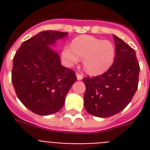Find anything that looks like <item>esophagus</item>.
<instances>
[{"mask_svg":"<svg viewBox=\"0 0 150 150\" xmlns=\"http://www.w3.org/2000/svg\"><path fill=\"white\" fill-rule=\"evenodd\" d=\"M76 77H77L78 80H82L83 79V76L82 75L79 74V73H76Z\"/></svg>","mask_w":150,"mask_h":150,"instance_id":"1","label":"esophagus"}]
</instances>
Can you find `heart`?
Segmentation results:
<instances>
[{
    "mask_svg": "<svg viewBox=\"0 0 150 150\" xmlns=\"http://www.w3.org/2000/svg\"><path fill=\"white\" fill-rule=\"evenodd\" d=\"M65 65L71 67L82 58L85 70L90 75H100L108 70L115 58V47L109 40L82 35L73 40L71 47L66 46L61 51Z\"/></svg>",
    "mask_w": 150,
    "mask_h": 150,
    "instance_id": "1",
    "label": "heart"
}]
</instances>
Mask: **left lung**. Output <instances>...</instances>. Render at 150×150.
Listing matches in <instances>:
<instances>
[{
  "mask_svg": "<svg viewBox=\"0 0 150 150\" xmlns=\"http://www.w3.org/2000/svg\"><path fill=\"white\" fill-rule=\"evenodd\" d=\"M115 58L103 75L84 78V107L89 114L108 117L125 108L138 89L140 68L135 50L113 35Z\"/></svg>",
  "mask_w": 150,
  "mask_h": 150,
  "instance_id": "8db88e82",
  "label": "left lung"
}]
</instances>
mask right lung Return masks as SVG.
Masks as SVG:
<instances>
[{
  "label": "right lung",
  "mask_w": 150,
  "mask_h": 150,
  "mask_svg": "<svg viewBox=\"0 0 150 150\" xmlns=\"http://www.w3.org/2000/svg\"><path fill=\"white\" fill-rule=\"evenodd\" d=\"M68 33H39L20 46L13 59L11 82L18 98L35 114L46 116L61 110L77 80L74 71L61 65L52 49Z\"/></svg>",
  "instance_id": "obj_1"
}]
</instances>
